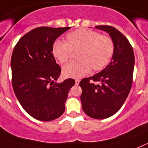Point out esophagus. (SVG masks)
Listing matches in <instances>:
<instances>
[{"instance_id": "1", "label": "esophagus", "mask_w": 148, "mask_h": 148, "mask_svg": "<svg viewBox=\"0 0 148 148\" xmlns=\"http://www.w3.org/2000/svg\"><path fill=\"white\" fill-rule=\"evenodd\" d=\"M79 81H80V79H75V84L78 85L79 83Z\"/></svg>"}]
</instances>
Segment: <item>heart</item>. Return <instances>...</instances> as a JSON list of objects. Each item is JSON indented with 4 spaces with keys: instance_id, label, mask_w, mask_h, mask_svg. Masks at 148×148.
Masks as SVG:
<instances>
[{
    "instance_id": "1",
    "label": "heart",
    "mask_w": 148,
    "mask_h": 148,
    "mask_svg": "<svg viewBox=\"0 0 148 148\" xmlns=\"http://www.w3.org/2000/svg\"><path fill=\"white\" fill-rule=\"evenodd\" d=\"M68 42L57 40L53 45V54L61 63H65L77 51V58L63 67L66 77H81L90 72L103 69L108 65L114 51L112 38L92 30L80 29L67 36Z\"/></svg>"
}]
</instances>
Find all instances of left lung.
<instances>
[{
	"instance_id": "8db88e82",
	"label": "left lung",
	"mask_w": 148,
	"mask_h": 148,
	"mask_svg": "<svg viewBox=\"0 0 148 148\" xmlns=\"http://www.w3.org/2000/svg\"><path fill=\"white\" fill-rule=\"evenodd\" d=\"M109 33L114 45L110 65L101 72L79 83L83 110L95 119L112 116L121 109L127 97L133 83L135 56L130 43L120 31L106 25L95 26ZM93 82H100L95 85Z\"/></svg>"
}]
</instances>
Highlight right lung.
I'll use <instances>...</instances> for the list:
<instances>
[{
    "label": "right lung",
    "mask_w": 148,
    "mask_h": 148,
    "mask_svg": "<svg viewBox=\"0 0 148 148\" xmlns=\"http://www.w3.org/2000/svg\"><path fill=\"white\" fill-rule=\"evenodd\" d=\"M71 27H40L19 39L11 59L12 83L15 96L24 110L34 119L50 121L65 111L74 79L55 83L61 73L52 53L53 45Z\"/></svg>",
    "instance_id": "add662e5"
}]
</instances>
